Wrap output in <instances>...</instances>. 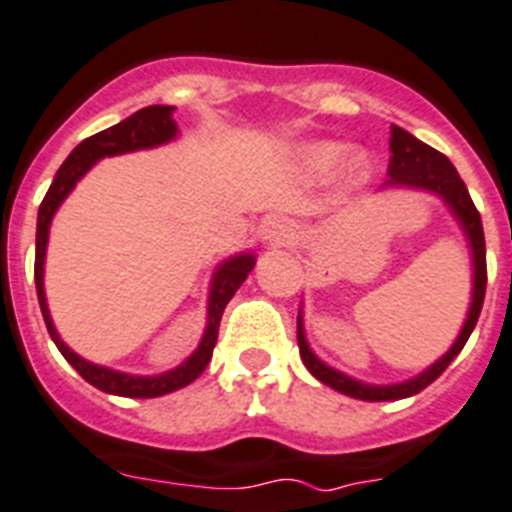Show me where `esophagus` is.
Segmentation results:
<instances>
[{"label": "esophagus", "instance_id": "obj_1", "mask_svg": "<svg viewBox=\"0 0 512 512\" xmlns=\"http://www.w3.org/2000/svg\"><path fill=\"white\" fill-rule=\"evenodd\" d=\"M294 239V226L286 218H270L265 223V242L286 244Z\"/></svg>", "mask_w": 512, "mask_h": 512}]
</instances>
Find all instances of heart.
Listing matches in <instances>:
<instances>
[{
  "mask_svg": "<svg viewBox=\"0 0 512 512\" xmlns=\"http://www.w3.org/2000/svg\"><path fill=\"white\" fill-rule=\"evenodd\" d=\"M347 147L339 141H315L310 147L302 149V165L313 173H328L336 162L342 160ZM350 178L352 181H363L368 176V160L365 157H352L350 160Z\"/></svg>",
  "mask_w": 512,
  "mask_h": 512,
  "instance_id": "heart-1",
  "label": "heart"
}]
</instances>
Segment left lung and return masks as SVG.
Instances as JSON below:
<instances>
[{"label": "left lung", "mask_w": 512, "mask_h": 512, "mask_svg": "<svg viewBox=\"0 0 512 512\" xmlns=\"http://www.w3.org/2000/svg\"><path fill=\"white\" fill-rule=\"evenodd\" d=\"M389 149H392V160H389V178L384 181L381 191L386 189H413V191H429L434 197H439L452 213V218L458 220V226L463 228L465 239H468V249H471L473 260V289H471V305H468V315H465L463 328H460L458 339L452 342V347L444 352L436 363H431L426 371L418 376L400 381V384H368V381H357V378L347 376V373L336 371L331 365H326L321 357L310 350L305 336V321H302V310L297 315V344L299 357L310 373H313L321 384L331 386L336 392L355 397V400L365 402H389V400H405L413 394L423 392L431 381L442 376L444 368L460 355V350L468 342V336L476 328V321L481 315V305H484L486 292V244H484V228H481V215L473 205L471 194L465 189L463 178L458 176V170L442 152L431 149L429 144L415 139L413 134H407L405 128L392 126V139H389Z\"/></svg>", "instance_id": "8db88e82"}]
</instances>
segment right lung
I'll return each mask as SVG.
<instances>
[{
    "label": "right lung",
    "mask_w": 512,
    "mask_h": 512,
    "mask_svg": "<svg viewBox=\"0 0 512 512\" xmlns=\"http://www.w3.org/2000/svg\"><path fill=\"white\" fill-rule=\"evenodd\" d=\"M173 110L176 107L168 105H152L144 110L134 112L131 118L120 120L118 126H110L99 134L83 139L68 160L62 162L57 176H54L52 186H49L47 197L39 207V220H36V265H33V278H36V294H39L41 315L47 323V331L52 336V342L57 344V350L68 360L78 373H81L91 386H97L99 392L118 394V397H134V400H147V397H162V394L176 392L191 384L194 378L202 376V371L213 357L215 342H218V328L223 310H226L228 299L234 297L236 289L247 281L249 270L255 268V252H239V255L228 257L215 268L213 281H210V294H207V323L205 334L199 339V347L186 357L184 363L170 368L157 376H136V373L112 371L105 365L89 363L81 355L70 350L68 344L62 342L57 328L52 323L47 307V294H44V260H47V244H49V226H52L54 213L60 210L70 191L76 189V184L97 165L102 157L126 155V152H139V149H152L160 144H168L178 136V126L173 120Z\"/></svg>",
    "instance_id": "add662e5"
}]
</instances>
